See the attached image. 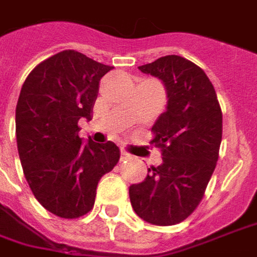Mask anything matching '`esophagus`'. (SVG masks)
I'll return each mask as SVG.
<instances>
[{
    "instance_id": "1",
    "label": "esophagus",
    "mask_w": 257,
    "mask_h": 257,
    "mask_svg": "<svg viewBox=\"0 0 257 257\" xmlns=\"http://www.w3.org/2000/svg\"><path fill=\"white\" fill-rule=\"evenodd\" d=\"M132 158V155L129 153H126V151H121V161H128V159H131Z\"/></svg>"
}]
</instances>
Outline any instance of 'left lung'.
<instances>
[{
	"label": "left lung",
	"instance_id": "left-lung-1",
	"mask_svg": "<svg viewBox=\"0 0 257 257\" xmlns=\"http://www.w3.org/2000/svg\"><path fill=\"white\" fill-rule=\"evenodd\" d=\"M165 83L167 107L153 126L162 165L129 188L135 212L148 223L170 226L187 219L201 201L215 170L222 142V110L200 66L165 56L139 66Z\"/></svg>",
	"mask_w": 257,
	"mask_h": 257
}]
</instances>
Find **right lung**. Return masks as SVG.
Masks as SVG:
<instances>
[{"label": "right lung", "instance_id": "obj_1", "mask_svg": "<svg viewBox=\"0 0 257 257\" xmlns=\"http://www.w3.org/2000/svg\"><path fill=\"white\" fill-rule=\"evenodd\" d=\"M113 66L64 50L27 76L16 106V140L34 196L51 214L76 219L92 210L98 182L113 170V142L83 144L79 119H91L99 80Z\"/></svg>", "mask_w": 257, "mask_h": 257}]
</instances>
